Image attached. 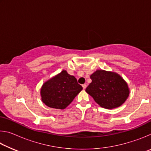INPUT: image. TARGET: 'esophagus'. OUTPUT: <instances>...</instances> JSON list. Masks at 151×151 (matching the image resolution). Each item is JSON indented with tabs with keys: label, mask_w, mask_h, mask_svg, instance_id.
Wrapping results in <instances>:
<instances>
[{
	"label": "esophagus",
	"mask_w": 151,
	"mask_h": 151,
	"mask_svg": "<svg viewBox=\"0 0 151 151\" xmlns=\"http://www.w3.org/2000/svg\"><path fill=\"white\" fill-rule=\"evenodd\" d=\"M82 86H83V89H85L86 88V85H85V84H84V85H83Z\"/></svg>",
	"instance_id": "1"
}]
</instances>
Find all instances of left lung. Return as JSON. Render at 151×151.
<instances>
[{
	"label": "left lung",
	"mask_w": 151,
	"mask_h": 151,
	"mask_svg": "<svg viewBox=\"0 0 151 151\" xmlns=\"http://www.w3.org/2000/svg\"><path fill=\"white\" fill-rule=\"evenodd\" d=\"M91 78L92 82L85 91L103 108L119 107L129 96L127 82L116 73L96 70L91 75Z\"/></svg>",
	"instance_id": "left-lung-1"
}]
</instances>
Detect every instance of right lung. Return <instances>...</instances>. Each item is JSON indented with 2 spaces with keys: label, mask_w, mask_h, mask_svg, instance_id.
<instances>
[{
  "label": "right lung",
  "mask_w": 151,
  "mask_h": 151,
  "mask_svg": "<svg viewBox=\"0 0 151 151\" xmlns=\"http://www.w3.org/2000/svg\"><path fill=\"white\" fill-rule=\"evenodd\" d=\"M82 89L75 76L63 70L43 84L40 88L41 100L50 108L65 109Z\"/></svg>",
  "instance_id": "obj_1"
}]
</instances>
